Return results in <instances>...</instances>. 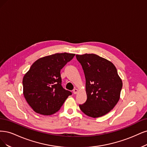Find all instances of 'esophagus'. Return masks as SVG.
Returning <instances> with one entry per match:
<instances>
[{
  "label": "esophagus",
  "instance_id": "obj_1",
  "mask_svg": "<svg viewBox=\"0 0 147 147\" xmlns=\"http://www.w3.org/2000/svg\"><path fill=\"white\" fill-rule=\"evenodd\" d=\"M73 93L74 94H76L78 92V90L77 89V88H74V90H73Z\"/></svg>",
  "mask_w": 147,
  "mask_h": 147
}]
</instances>
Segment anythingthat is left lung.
Masks as SVG:
<instances>
[{
    "mask_svg": "<svg viewBox=\"0 0 147 147\" xmlns=\"http://www.w3.org/2000/svg\"><path fill=\"white\" fill-rule=\"evenodd\" d=\"M86 78L87 101L79 107L93 118L105 115L119 101L123 86L117 70L111 61L93 54L76 55Z\"/></svg>",
    "mask_w": 147,
    "mask_h": 147,
    "instance_id": "1",
    "label": "left lung"
}]
</instances>
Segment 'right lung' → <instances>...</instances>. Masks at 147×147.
I'll use <instances>...</instances> for the list:
<instances>
[{
	"mask_svg": "<svg viewBox=\"0 0 147 147\" xmlns=\"http://www.w3.org/2000/svg\"><path fill=\"white\" fill-rule=\"evenodd\" d=\"M74 55L64 53L40 58L24 75V96L35 112L44 115L54 114L72 94L61 86L60 70Z\"/></svg>",
	"mask_w": 147,
	"mask_h": 147,
	"instance_id": "add662e5",
	"label": "right lung"
}]
</instances>
